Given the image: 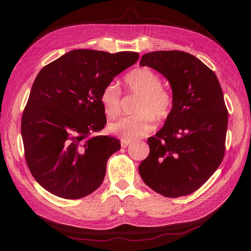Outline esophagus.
<instances>
[{
  "instance_id": "34e87169",
  "label": "esophagus",
  "mask_w": 251,
  "mask_h": 251,
  "mask_svg": "<svg viewBox=\"0 0 251 251\" xmlns=\"http://www.w3.org/2000/svg\"><path fill=\"white\" fill-rule=\"evenodd\" d=\"M131 143V141H126V140H121V148H126L128 144Z\"/></svg>"
}]
</instances>
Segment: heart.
<instances>
[{"label":"heart","instance_id":"obj_1","mask_svg":"<svg viewBox=\"0 0 251 251\" xmlns=\"http://www.w3.org/2000/svg\"><path fill=\"white\" fill-rule=\"evenodd\" d=\"M128 92L137 94L131 116L109 125V131L120 139L131 141L149 135L155 127V119L164 120L170 116L174 104L171 91L163 88L159 75L149 68H137L125 77ZM121 93L115 82H110L100 93V103L105 115L115 118L120 113Z\"/></svg>","mask_w":251,"mask_h":251}]
</instances>
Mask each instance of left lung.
<instances>
[{"instance_id": "obj_1", "label": "left lung", "mask_w": 251, "mask_h": 251, "mask_svg": "<svg viewBox=\"0 0 251 251\" xmlns=\"http://www.w3.org/2000/svg\"><path fill=\"white\" fill-rule=\"evenodd\" d=\"M168 79L174 104L164 126L150 137V154L139 165L149 187L169 198L194 193L221 164L228 123L215 72L189 53L155 51L141 57Z\"/></svg>"}]
</instances>
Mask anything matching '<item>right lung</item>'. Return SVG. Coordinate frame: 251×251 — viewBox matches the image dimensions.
<instances>
[{"mask_svg":"<svg viewBox=\"0 0 251 251\" xmlns=\"http://www.w3.org/2000/svg\"><path fill=\"white\" fill-rule=\"evenodd\" d=\"M138 58L131 51L72 50L37 74L21 132L28 168L46 191L73 200L100 186L108 159L120 150L118 139L95 135L107 124L100 93Z\"/></svg>","mask_w":251,"mask_h":251,"instance_id":"add662e5","label":"right lung"}]
</instances>
